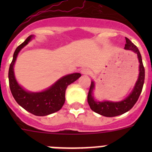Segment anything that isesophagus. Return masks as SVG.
I'll return each mask as SVG.
<instances>
[{
  "label": "esophagus",
  "mask_w": 152,
  "mask_h": 152,
  "mask_svg": "<svg viewBox=\"0 0 152 152\" xmlns=\"http://www.w3.org/2000/svg\"><path fill=\"white\" fill-rule=\"evenodd\" d=\"M82 73L84 75H90L91 73V70L88 68H84L82 70Z\"/></svg>",
  "instance_id": "esophagus-1"
}]
</instances>
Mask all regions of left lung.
<instances>
[{"mask_svg":"<svg viewBox=\"0 0 152 152\" xmlns=\"http://www.w3.org/2000/svg\"><path fill=\"white\" fill-rule=\"evenodd\" d=\"M125 48L126 50H132L137 53L138 58L140 66H139V76L136 82L135 86L133 89L132 92L129 94L128 97L121 102H96L93 96V91L94 89V82H91L90 90H89L88 96H87V102L90 105V109L95 113L100 114L106 117H115V116L120 115L126 113L131 110L133 106L135 104L137 101L138 100L139 96L141 93L142 87L145 79V69L142 62V57L140 55L138 48L135 45L132 43L128 38L126 37Z\"/></svg>","mask_w":152,"mask_h":152,"instance_id":"8db88e82","label":"left lung"}]
</instances>
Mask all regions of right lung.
I'll return each mask as SVG.
<instances>
[{
	"label": "right lung",
	"mask_w": 152,
	"mask_h": 152,
	"mask_svg": "<svg viewBox=\"0 0 152 152\" xmlns=\"http://www.w3.org/2000/svg\"><path fill=\"white\" fill-rule=\"evenodd\" d=\"M33 37L29 36L15 50L13 59L9 70L10 87L14 99L20 106L26 111L37 116H45L59 111L65 102V90L67 87L77 80L81 76L79 73L63 76L54 85L39 93H31L24 90L17 82L14 73V65L20 50L28 43Z\"/></svg>",
	"instance_id": "right-lung-1"
}]
</instances>
